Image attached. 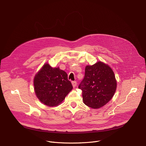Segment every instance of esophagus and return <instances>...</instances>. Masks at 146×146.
I'll use <instances>...</instances> for the list:
<instances>
[{
    "label": "esophagus",
    "mask_w": 146,
    "mask_h": 146,
    "mask_svg": "<svg viewBox=\"0 0 146 146\" xmlns=\"http://www.w3.org/2000/svg\"><path fill=\"white\" fill-rule=\"evenodd\" d=\"M72 84L73 87L74 88V87H76V86H77V82H76V81H72Z\"/></svg>",
    "instance_id": "34e87169"
}]
</instances>
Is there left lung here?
Masks as SVG:
<instances>
[{
	"label": "left lung",
	"instance_id": "1",
	"mask_svg": "<svg viewBox=\"0 0 146 146\" xmlns=\"http://www.w3.org/2000/svg\"><path fill=\"white\" fill-rule=\"evenodd\" d=\"M78 88L82 90V100L92 109L105 106L113 98L117 88V81L111 68L102 62L87 65L85 76Z\"/></svg>",
	"mask_w": 146,
	"mask_h": 146
}]
</instances>
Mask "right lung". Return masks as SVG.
I'll use <instances>...</instances> for the list:
<instances>
[{
	"label": "right lung",
	"mask_w": 146,
	"mask_h": 146,
	"mask_svg": "<svg viewBox=\"0 0 146 146\" xmlns=\"http://www.w3.org/2000/svg\"><path fill=\"white\" fill-rule=\"evenodd\" d=\"M34 88L36 96L45 105H59L73 89L67 73L58 68L46 64L34 78Z\"/></svg>",
	"instance_id": "add662e5"
}]
</instances>
